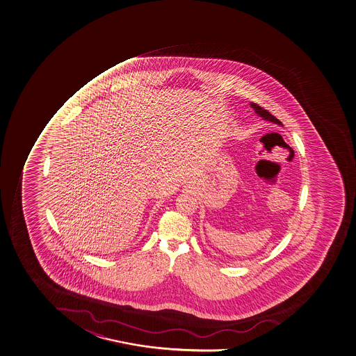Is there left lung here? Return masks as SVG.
Here are the masks:
<instances>
[{
  "mask_svg": "<svg viewBox=\"0 0 356 356\" xmlns=\"http://www.w3.org/2000/svg\"><path fill=\"white\" fill-rule=\"evenodd\" d=\"M251 106L254 108V111H256L257 115L261 117L264 120H268V122H272V123L278 124L280 127L283 125L282 122H280V120H277L276 117L272 116L271 113H270L268 110L260 108L259 105H257L256 103H251Z\"/></svg>",
  "mask_w": 356,
  "mask_h": 356,
  "instance_id": "left-lung-1",
  "label": "left lung"
}]
</instances>
